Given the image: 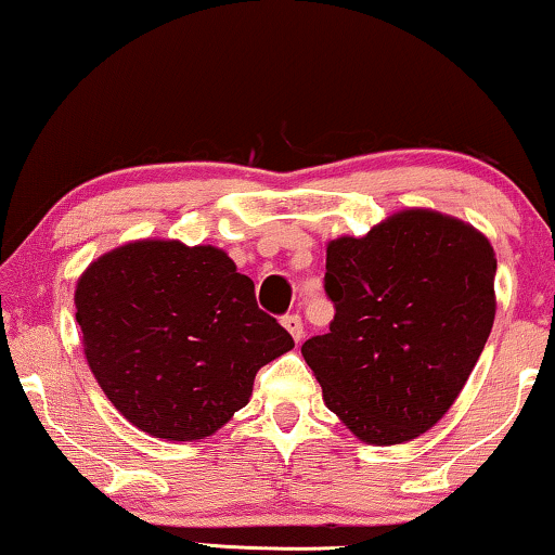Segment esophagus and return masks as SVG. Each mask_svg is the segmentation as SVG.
Segmentation results:
<instances>
[{
	"label": "esophagus",
	"instance_id": "1",
	"mask_svg": "<svg viewBox=\"0 0 555 555\" xmlns=\"http://www.w3.org/2000/svg\"><path fill=\"white\" fill-rule=\"evenodd\" d=\"M281 324L286 326V332L292 334L294 341H301V337H304V324H301V317H299V314H286L284 319H281Z\"/></svg>",
	"mask_w": 555,
	"mask_h": 555
}]
</instances>
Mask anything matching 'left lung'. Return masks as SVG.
Listing matches in <instances>:
<instances>
[{
  "label": "left lung",
  "instance_id": "obj_1",
  "mask_svg": "<svg viewBox=\"0 0 555 555\" xmlns=\"http://www.w3.org/2000/svg\"><path fill=\"white\" fill-rule=\"evenodd\" d=\"M488 238L435 210H402L326 248L330 332L301 345L324 402L359 440L408 442L465 387L495 319Z\"/></svg>",
  "mask_w": 555,
  "mask_h": 555
}]
</instances>
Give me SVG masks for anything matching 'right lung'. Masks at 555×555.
<instances>
[{"label":"right lung","instance_id":"1","mask_svg":"<svg viewBox=\"0 0 555 555\" xmlns=\"http://www.w3.org/2000/svg\"><path fill=\"white\" fill-rule=\"evenodd\" d=\"M77 324L98 385L138 430L203 440L251 397L256 372L294 347L254 281L214 246L135 241L77 281Z\"/></svg>","mask_w":555,"mask_h":555}]
</instances>
